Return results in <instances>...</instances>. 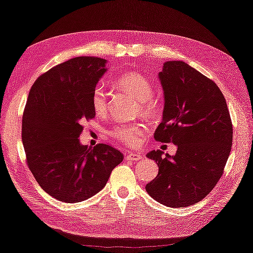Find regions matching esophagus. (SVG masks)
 <instances>
[{"instance_id": "obj_1", "label": "esophagus", "mask_w": 253, "mask_h": 253, "mask_svg": "<svg viewBox=\"0 0 253 253\" xmlns=\"http://www.w3.org/2000/svg\"><path fill=\"white\" fill-rule=\"evenodd\" d=\"M126 160H131V161H137L142 159V156H139L138 153H127L126 154Z\"/></svg>"}]
</instances>
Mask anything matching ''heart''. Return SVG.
<instances>
[{"instance_id": "obj_1", "label": "heart", "mask_w": 253, "mask_h": 253, "mask_svg": "<svg viewBox=\"0 0 253 253\" xmlns=\"http://www.w3.org/2000/svg\"><path fill=\"white\" fill-rule=\"evenodd\" d=\"M119 88L127 90L139 101L141 110L149 117H156L161 111V101L152 94V86L142 75L127 73L115 81ZM92 107L97 115H104L108 108V94L102 85H97L92 94ZM148 127L139 122L118 123L109 130V135L126 145H138L145 136Z\"/></svg>"}]
</instances>
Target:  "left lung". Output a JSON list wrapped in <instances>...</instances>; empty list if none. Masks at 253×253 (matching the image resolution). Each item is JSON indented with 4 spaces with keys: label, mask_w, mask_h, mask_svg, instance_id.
I'll use <instances>...</instances> for the list:
<instances>
[{
    "label": "left lung",
    "mask_w": 253,
    "mask_h": 253,
    "mask_svg": "<svg viewBox=\"0 0 253 253\" xmlns=\"http://www.w3.org/2000/svg\"><path fill=\"white\" fill-rule=\"evenodd\" d=\"M159 79L165 107L154 138L174 143L177 152L146 154L159 172L145 190L161 205L183 208L206 198L223 175L232 149V120L216 83L187 63L165 62Z\"/></svg>",
    "instance_id": "left-lung-1"
}]
</instances>
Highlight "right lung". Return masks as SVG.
Segmentation results:
<instances>
[{"label":"right lung","mask_w":253,"mask_h":253,"mask_svg":"<svg viewBox=\"0 0 253 253\" xmlns=\"http://www.w3.org/2000/svg\"><path fill=\"white\" fill-rule=\"evenodd\" d=\"M104 59L77 56L51 68L30 89L21 138L28 168L39 185L62 202H81L100 192L124 160L103 143L79 142L83 123L94 118L92 94L107 71Z\"/></svg>","instance_id":"obj_1"}]
</instances>
